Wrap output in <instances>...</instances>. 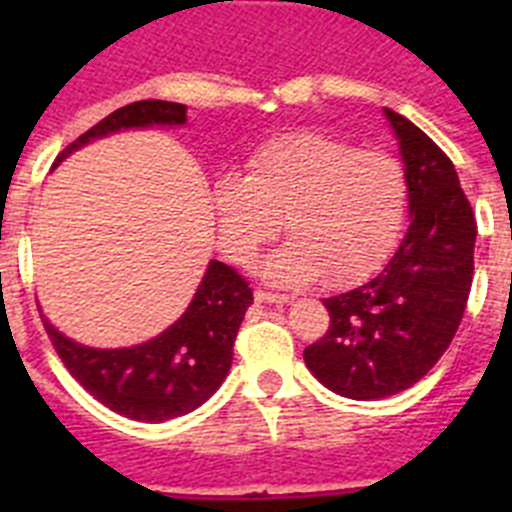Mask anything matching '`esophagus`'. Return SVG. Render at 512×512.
<instances>
[{
  "instance_id": "1",
  "label": "esophagus",
  "mask_w": 512,
  "mask_h": 512,
  "mask_svg": "<svg viewBox=\"0 0 512 512\" xmlns=\"http://www.w3.org/2000/svg\"><path fill=\"white\" fill-rule=\"evenodd\" d=\"M253 297H256V302H269V305H284V302H289L287 295L269 292V289H261V287L253 289Z\"/></svg>"
}]
</instances>
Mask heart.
Returning <instances> with one entry per match:
<instances>
[{
	"label": "heart",
	"mask_w": 512,
	"mask_h": 512,
	"mask_svg": "<svg viewBox=\"0 0 512 512\" xmlns=\"http://www.w3.org/2000/svg\"><path fill=\"white\" fill-rule=\"evenodd\" d=\"M217 241L235 264L282 230L292 238L264 264L279 284L323 277L348 287L379 269L408 212V176L392 153L354 148L320 130H289L253 148L246 176H220L210 194Z\"/></svg>",
	"instance_id": "heart-1"
}]
</instances>
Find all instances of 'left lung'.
<instances>
[{
  "instance_id": "1",
  "label": "left lung",
  "mask_w": 512,
  "mask_h": 512,
  "mask_svg": "<svg viewBox=\"0 0 512 512\" xmlns=\"http://www.w3.org/2000/svg\"><path fill=\"white\" fill-rule=\"evenodd\" d=\"M400 140L410 228L372 282L323 300L325 336L305 364L336 395L382 400L431 372L454 341L474 277L477 220L451 158L408 117L387 110Z\"/></svg>"
}]
</instances>
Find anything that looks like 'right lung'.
<instances>
[{
  "instance_id": "1",
  "label": "right lung",
  "mask_w": 512,
  "mask_h": 512,
  "mask_svg": "<svg viewBox=\"0 0 512 512\" xmlns=\"http://www.w3.org/2000/svg\"><path fill=\"white\" fill-rule=\"evenodd\" d=\"M187 107L164 99L125 104L66 146L61 158L92 138L122 128L184 125ZM253 302L246 279L220 261H210L200 289L184 315L153 341L133 348H87L61 336L43 318L58 359L71 377L115 413L146 423L192 413L223 384L233 364V343Z\"/></svg>"
}]
</instances>
